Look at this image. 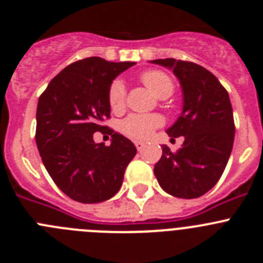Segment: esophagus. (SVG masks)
<instances>
[{"mask_svg": "<svg viewBox=\"0 0 263 263\" xmlns=\"http://www.w3.org/2000/svg\"><path fill=\"white\" fill-rule=\"evenodd\" d=\"M134 145H136L137 150H138V152H141V150H142V148L146 146V143L142 142V141H134Z\"/></svg>", "mask_w": 263, "mask_h": 263, "instance_id": "1", "label": "esophagus"}]
</instances>
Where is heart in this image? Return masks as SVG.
Listing matches in <instances>:
<instances>
[{"label": "heart", "instance_id": "1", "mask_svg": "<svg viewBox=\"0 0 263 263\" xmlns=\"http://www.w3.org/2000/svg\"><path fill=\"white\" fill-rule=\"evenodd\" d=\"M143 84L155 96H170L174 90V83L167 73L158 69H148L141 75ZM125 103V87L121 80H115L109 88V104L111 109H120ZM162 125V118L158 116L132 115L122 121L121 130L133 139H146L152 136L153 130Z\"/></svg>", "mask_w": 263, "mask_h": 263}]
</instances>
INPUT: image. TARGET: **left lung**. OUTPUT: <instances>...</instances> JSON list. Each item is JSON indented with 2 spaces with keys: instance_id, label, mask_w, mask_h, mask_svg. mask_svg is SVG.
I'll list each match as a JSON object with an SVG mask.
<instances>
[{
  "instance_id": "left-lung-1",
  "label": "left lung",
  "mask_w": 263,
  "mask_h": 263,
  "mask_svg": "<svg viewBox=\"0 0 263 263\" xmlns=\"http://www.w3.org/2000/svg\"><path fill=\"white\" fill-rule=\"evenodd\" d=\"M150 62L173 69L183 93L182 113L166 133L171 139L184 137V142L176 153L162 146L155 178L167 194L195 199L213 188L231 157L236 129L229 95L199 64L176 59Z\"/></svg>"
}]
</instances>
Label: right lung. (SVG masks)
<instances>
[{
    "instance_id": "right-lung-1",
    "label": "right lung",
    "mask_w": 263,
    "mask_h": 263,
    "mask_svg": "<svg viewBox=\"0 0 263 263\" xmlns=\"http://www.w3.org/2000/svg\"><path fill=\"white\" fill-rule=\"evenodd\" d=\"M134 64L99 57L79 60L59 72L39 97L35 141L42 162L55 184L79 203L115 196L137 154L130 139L103 126L110 115L111 83ZM96 131L110 134L111 145L95 143Z\"/></svg>"
}]
</instances>
